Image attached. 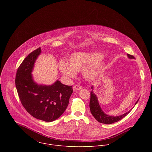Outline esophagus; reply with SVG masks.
Returning <instances> with one entry per match:
<instances>
[{"label": "esophagus", "instance_id": "1", "mask_svg": "<svg viewBox=\"0 0 152 152\" xmlns=\"http://www.w3.org/2000/svg\"><path fill=\"white\" fill-rule=\"evenodd\" d=\"M82 89V87L78 85H75L74 86H73V90L74 91H77V90H80Z\"/></svg>", "mask_w": 152, "mask_h": 152}]
</instances>
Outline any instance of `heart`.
Instances as JSON below:
<instances>
[{
  "label": "heart",
  "mask_w": 152,
  "mask_h": 152,
  "mask_svg": "<svg viewBox=\"0 0 152 152\" xmlns=\"http://www.w3.org/2000/svg\"><path fill=\"white\" fill-rule=\"evenodd\" d=\"M104 54L95 51L78 52L69 56L68 63L64 61H60L58 64L61 72L69 78H75L76 71L83 68L84 74L88 79L95 77L103 69L104 63L102 60Z\"/></svg>",
  "instance_id": "obj_1"
}]
</instances>
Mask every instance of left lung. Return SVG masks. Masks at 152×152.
I'll list each match as a JSON object with an SVG mask.
<instances>
[{"label": "left lung", "instance_id": "1", "mask_svg": "<svg viewBox=\"0 0 152 152\" xmlns=\"http://www.w3.org/2000/svg\"><path fill=\"white\" fill-rule=\"evenodd\" d=\"M128 56L129 58H134V56L130 54H128ZM90 102H89V108L90 110L92 113V115L94 116V117L95 118V119L98 121L100 123H102L104 124H111L115 122H116L119 121H120L121 119L125 117L129 112L118 116H108L107 114L104 113V112L102 110L101 108L96 96L95 94L92 91L91 92V96H90ZM139 99L136 102L135 105L137 103Z\"/></svg>", "mask_w": 152, "mask_h": 152}]
</instances>
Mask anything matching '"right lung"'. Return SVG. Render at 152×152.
<instances>
[{
  "mask_svg": "<svg viewBox=\"0 0 152 152\" xmlns=\"http://www.w3.org/2000/svg\"><path fill=\"white\" fill-rule=\"evenodd\" d=\"M40 53L39 47L24 59L17 70L15 84L22 105L27 112L37 119L52 122L64 112L73 89L72 86L58 81L50 86H39L34 82L31 72Z\"/></svg>",
  "mask_w": 152,
  "mask_h": 152,
  "instance_id": "1",
  "label": "right lung"
}]
</instances>
